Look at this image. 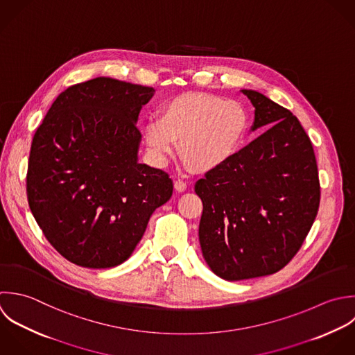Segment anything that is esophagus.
Here are the masks:
<instances>
[{
    "label": "esophagus",
    "instance_id": "obj_1",
    "mask_svg": "<svg viewBox=\"0 0 355 355\" xmlns=\"http://www.w3.org/2000/svg\"><path fill=\"white\" fill-rule=\"evenodd\" d=\"M187 187H188V185H187V182H185L184 180H180V178H178V180L174 181V188H175L178 192H184V191L187 189Z\"/></svg>",
    "mask_w": 355,
    "mask_h": 355
}]
</instances>
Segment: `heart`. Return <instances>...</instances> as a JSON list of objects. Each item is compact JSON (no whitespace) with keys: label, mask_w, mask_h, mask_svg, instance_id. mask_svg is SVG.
I'll use <instances>...</instances> for the list:
<instances>
[{"label":"heart","mask_w":355,"mask_h":355,"mask_svg":"<svg viewBox=\"0 0 355 355\" xmlns=\"http://www.w3.org/2000/svg\"><path fill=\"white\" fill-rule=\"evenodd\" d=\"M249 125L250 114L242 102L188 92L166 102L159 117L148 121L145 142L156 164H164L180 141V155L187 167L213 171L239 152Z\"/></svg>","instance_id":"heart-1"}]
</instances>
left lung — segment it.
Here are the masks:
<instances>
[{
  "label": "left lung",
  "mask_w": 355,
  "mask_h": 355,
  "mask_svg": "<svg viewBox=\"0 0 355 355\" xmlns=\"http://www.w3.org/2000/svg\"><path fill=\"white\" fill-rule=\"evenodd\" d=\"M242 92L256 109L252 130H268L195 185L203 203L202 253L225 281L282 270L300 250L321 199L313 144L297 117L257 91Z\"/></svg>",
  "instance_id": "left-lung-1"
}]
</instances>
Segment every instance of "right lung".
Returning <instances> with one entry per match:
<instances>
[{
  "mask_svg": "<svg viewBox=\"0 0 355 355\" xmlns=\"http://www.w3.org/2000/svg\"><path fill=\"white\" fill-rule=\"evenodd\" d=\"M152 87L96 77L58 95L27 166L30 210L53 249L85 268L124 263L173 195L163 170L138 163V114Z\"/></svg>",
  "mask_w": 355,
  "mask_h": 355,
  "instance_id": "obj_1",
  "label": "right lung"
}]
</instances>
